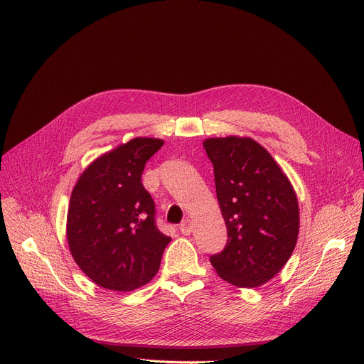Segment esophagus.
Masks as SVG:
<instances>
[{"label": "esophagus", "mask_w": 364, "mask_h": 364, "mask_svg": "<svg viewBox=\"0 0 364 364\" xmlns=\"http://www.w3.org/2000/svg\"><path fill=\"white\" fill-rule=\"evenodd\" d=\"M191 230H193V223H191V220L187 218V219H184V220L181 222V225H180V232H181L183 235L188 236V235L191 233Z\"/></svg>", "instance_id": "obj_1"}]
</instances>
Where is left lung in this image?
<instances>
[{
    "instance_id": "obj_1",
    "label": "left lung",
    "mask_w": 364,
    "mask_h": 364,
    "mask_svg": "<svg viewBox=\"0 0 364 364\" xmlns=\"http://www.w3.org/2000/svg\"><path fill=\"white\" fill-rule=\"evenodd\" d=\"M203 146L213 163L229 237L210 262L218 275L235 287L264 285L285 267L295 249L296 193L272 155L249 136L207 138Z\"/></svg>"
}]
</instances>
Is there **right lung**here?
Segmentation results:
<instances>
[{"mask_svg":"<svg viewBox=\"0 0 364 364\" xmlns=\"http://www.w3.org/2000/svg\"><path fill=\"white\" fill-rule=\"evenodd\" d=\"M164 145L136 136L99 155L73 187L66 237L83 274L118 292L148 284L171 237L155 226V205L141 183L145 163Z\"/></svg>","mask_w":364,"mask_h":364,"instance_id":"1","label":"right lung"}]
</instances>
